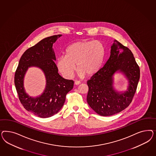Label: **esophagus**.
<instances>
[{
    "instance_id": "obj_1",
    "label": "esophagus",
    "mask_w": 156,
    "mask_h": 156,
    "mask_svg": "<svg viewBox=\"0 0 156 156\" xmlns=\"http://www.w3.org/2000/svg\"><path fill=\"white\" fill-rule=\"evenodd\" d=\"M80 84V81H75L74 82V85H79Z\"/></svg>"
}]
</instances>
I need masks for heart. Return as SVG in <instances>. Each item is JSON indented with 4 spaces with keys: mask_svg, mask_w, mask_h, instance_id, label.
<instances>
[{
    "mask_svg": "<svg viewBox=\"0 0 156 156\" xmlns=\"http://www.w3.org/2000/svg\"><path fill=\"white\" fill-rule=\"evenodd\" d=\"M106 50L102 43L98 41H83L73 43L67 47L65 55L57 59V66L65 78H71L76 70L83 78L99 71L104 63Z\"/></svg>",
    "mask_w": 156,
    "mask_h": 156,
    "instance_id": "obj_1",
    "label": "heart"
}]
</instances>
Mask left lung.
<instances>
[{
	"mask_svg": "<svg viewBox=\"0 0 156 156\" xmlns=\"http://www.w3.org/2000/svg\"><path fill=\"white\" fill-rule=\"evenodd\" d=\"M119 72L128 81L127 89L119 92L113 87V76ZM140 70L132 51L117 40L111 46L110 55L104 67L87 80V102L95 112L110 116L126 109L137 89Z\"/></svg>",
	"mask_w": 156,
	"mask_h": 156,
	"instance_id": "8db88e82",
	"label": "left lung"
}]
</instances>
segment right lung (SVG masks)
I'll return each mask as SVG.
<instances>
[{
  "mask_svg": "<svg viewBox=\"0 0 156 156\" xmlns=\"http://www.w3.org/2000/svg\"><path fill=\"white\" fill-rule=\"evenodd\" d=\"M62 35L44 38L28 48L22 55L15 71L14 82L19 100L28 112L41 118L51 117L59 112L65 103L66 95L74 86V81L62 78L55 63L53 44ZM41 69L46 78V87L43 94L30 97L23 87V78L29 67Z\"/></svg>",
  "mask_w": 156,
  "mask_h": 156,
  "instance_id": "add662e5",
  "label": "right lung"
}]
</instances>
